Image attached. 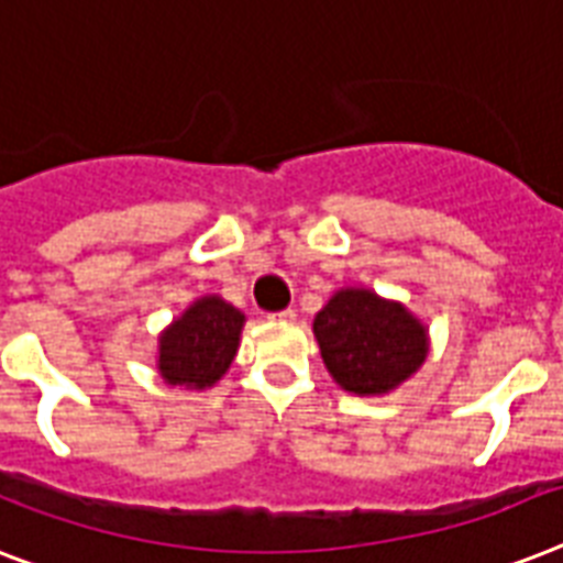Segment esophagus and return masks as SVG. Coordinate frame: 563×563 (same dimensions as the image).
I'll list each match as a JSON object with an SVG mask.
<instances>
[{"label": "esophagus", "instance_id": "1", "mask_svg": "<svg viewBox=\"0 0 563 563\" xmlns=\"http://www.w3.org/2000/svg\"><path fill=\"white\" fill-rule=\"evenodd\" d=\"M272 321H295V309H283V312H274L268 314Z\"/></svg>", "mask_w": 563, "mask_h": 563}]
</instances>
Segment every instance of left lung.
<instances>
[{
  "label": "left lung",
  "mask_w": 563,
  "mask_h": 563,
  "mask_svg": "<svg viewBox=\"0 0 563 563\" xmlns=\"http://www.w3.org/2000/svg\"><path fill=\"white\" fill-rule=\"evenodd\" d=\"M312 329L329 376L358 396L396 390L428 355L424 323L369 289L335 291L314 314Z\"/></svg>",
  "instance_id": "1"
}]
</instances>
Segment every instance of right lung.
<instances>
[{
    "label": "right lung",
    "mask_w": 563,
    "mask_h": 563,
    "mask_svg": "<svg viewBox=\"0 0 563 563\" xmlns=\"http://www.w3.org/2000/svg\"><path fill=\"white\" fill-rule=\"evenodd\" d=\"M245 314L222 297H199L158 338V373L167 385L205 390L225 376Z\"/></svg>",
    "instance_id": "1"
}]
</instances>
